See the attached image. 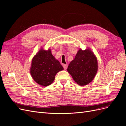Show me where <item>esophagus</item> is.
<instances>
[{
  "mask_svg": "<svg viewBox=\"0 0 126 126\" xmlns=\"http://www.w3.org/2000/svg\"><path fill=\"white\" fill-rule=\"evenodd\" d=\"M63 68L64 69H67V67H68V64H63Z\"/></svg>",
  "mask_w": 126,
  "mask_h": 126,
  "instance_id": "1",
  "label": "esophagus"
}]
</instances>
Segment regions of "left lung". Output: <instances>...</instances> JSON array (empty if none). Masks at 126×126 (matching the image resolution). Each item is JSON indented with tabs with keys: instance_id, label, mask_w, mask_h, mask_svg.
<instances>
[{
	"instance_id": "obj_1",
	"label": "left lung",
	"mask_w": 126,
	"mask_h": 126,
	"mask_svg": "<svg viewBox=\"0 0 126 126\" xmlns=\"http://www.w3.org/2000/svg\"><path fill=\"white\" fill-rule=\"evenodd\" d=\"M98 70L96 57L89 49H79L67 71L80 86L88 85L94 79Z\"/></svg>"
}]
</instances>
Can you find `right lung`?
I'll use <instances>...</instances> for the list:
<instances>
[{
    "label": "right lung",
    "instance_id": "add662e5",
    "mask_svg": "<svg viewBox=\"0 0 126 126\" xmlns=\"http://www.w3.org/2000/svg\"><path fill=\"white\" fill-rule=\"evenodd\" d=\"M63 68L58 60L51 54V50L41 49L32 60L30 74L37 83L48 86L54 81L57 72Z\"/></svg>",
    "mask_w": 126,
    "mask_h": 126
}]
</instances>
